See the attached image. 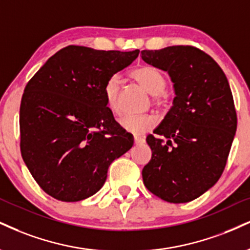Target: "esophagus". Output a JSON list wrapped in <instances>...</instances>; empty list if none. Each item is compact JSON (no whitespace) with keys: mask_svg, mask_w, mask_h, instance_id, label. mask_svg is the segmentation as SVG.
<instances>
[{"mask_svg":"<svg viewBox=\"0 0 250 250\" xmlns=\"http://www.w3.org/2000/svg\"><path fill=\"white\" fill-rule=\"evenodd\" d=\"M144 142V138L142 137H138V136H134V143L135 144H141Z\"/></svg>","mask_w":250,"mask_h":250,"instance_id":"34e87169","label":"esophagus"}]
</instances>
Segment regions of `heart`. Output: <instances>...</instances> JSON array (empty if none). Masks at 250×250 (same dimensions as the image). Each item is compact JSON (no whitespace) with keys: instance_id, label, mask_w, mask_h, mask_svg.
<instances>
[{"instance_id":"1","label":"heart","mask_w":250,"mask_h":250,"mask_svg":"<svg viewBox=\"0 0 250 250\" xmlns=\"http://www.w3.org/2000/svg\"><path fill=\"white\" fill-rule=\"evenodd\" d=\"M131 77L146 89L149 94L152 95V104L155 107L164 108L167 106L163 92L167 88V79L164 74L154 66L143 65L138 66L131 72ZM120 78L119 76H112L107 80L104 87V95L106 106L109 112L113 114L120 113ZM156 117L150 114L146 115H123L119 120V125L125 133L135 135L146 134L151 130L156 125Z\"/></svg>"}]
</instances>
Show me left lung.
<instances>
[{"label":"left lung","mask_w":250,"mask_h":250,"mask_svg":"<svg viewBox=\"0 0 250 250\" xmlns=\"http://www.w3.org/2000/svg\"><path fill=\"white\" fill-rule=\"evenodd\" d=\"M142 59L167 71L173 106L146 137L151 159L142 170L146 188L167 203H188L218 182L236 131L229 83L216 62L188 45L143 50Z\"/></svg>","instance_id":"left-lung-1"}]
</instances>
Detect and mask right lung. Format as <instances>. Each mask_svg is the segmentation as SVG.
<instances>
[{
	"label": "right lung",
	"instance_id": "1",
	"mask_svg": "<svg viewBox=\"0 0 250 250\" xmlns=\"http://www.w3.org/2000/svg\"><path fill=\"white\" fill-rule=\"evenodd\" d=\"M140 51H101L70 45L30 79L20 108L21 154L42 190L57 200L96 193L114 159L133 146L106 106L107 80Z\"/></svg>",
	"mask_w": 250,
	"mask_h": 250
}]
</instances>
